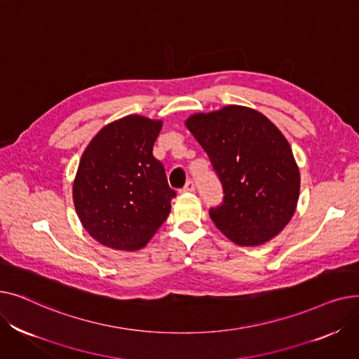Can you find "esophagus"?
<instances>
[{"instance_id": "esophagus-1", "label": "esophagus", "mask_w": 359, "mask_h": 359, "mask_svg": "<svg viewBox=\"0 0 359 359\" xmlns=\"http://www.w3.org/2000/svg\"><path fill=\"white\" fill-rule=\"evenodd\" d=\"M180 192L182 194H192V192H195V183L192 180L186 182V184L183 186V189Z\"/></svg>"}]
</instances>
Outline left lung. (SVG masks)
<instances>
[{
    "label": "left lung",
    "mask_w": 359,
    "mask_h": 359,
    "mask_svg": "<svg viewBox=\"0 0 359 359\" xmlns=\"http://www.w3.org/2000/svg\"><path fill=\"white\" fill-rule=\"evenodd\" d=\"M184 123L222 184L224 199L210 210L217 229L238 246L278 236L299 196V170L282 132L260 111L237 104L196 113Z\"/></svg>",
    "instance_id": "left-lung-1"
}]
</instances>
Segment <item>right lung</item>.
Here are the masks:
<instances>
[{
	"label": "right lung",
	"mask_w": 359,
	"mask_h": 359,
	"mask_svg": "<svg viewBox=\"0 0 359 359\" xmlns=\"http://www.w3.org/2000/svg\"><path fill=\"white\" fill-rule=\"evenodd\" d=\"M161 126V121L125 116L103 126L81 156L72 186L75 211L103 246L144 248L172 210L176 192L153 156Z\"/></svg>",
	"instance_id": "obj_1"
}]
</instances>
